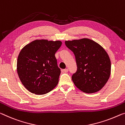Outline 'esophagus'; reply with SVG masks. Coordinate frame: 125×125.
<instances>
[{
    "label": "esophagus",
    "mask_w": 125,
    "mask_h": 125,
    "mask_svg": "<svg viewBox=\"0 0 125 125\" xmlns=\"http://www.w3.org/2000/svg\"><path fill=\"white\" fill-rule=\"evenodd\" d=\"M63 72H65V73L68 72V69H67V68L64 69V70H63Z\"/></svg>",
    "instance_id": "1"
}]
</instances>
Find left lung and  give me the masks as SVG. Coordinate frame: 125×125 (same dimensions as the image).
Instances as JSON below:
<instances>
[{
	"label": "left lung",
	"instance_id": "1",
	"mask_svg": "<svg viewBox=\"0 0 125 125\" xmlns=\"http://www.w3.org/2000/svg\"><path fill=\"white\" fill-rule=\"evenodd\" d=\"M75 55L77 66L72 80L77 88L92 94L104 87L110 78L111 61L102 47L88 38L65 41Z\"/></svg>",
	"mask_w": 125,
	"mask_h": 125
}]
</instances>
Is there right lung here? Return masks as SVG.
<instances>
[{"mask_svg": "<svg viewBox=\"0 0 125 125\" xmlns=\"http://www.w3.org/2000/svg\"><path fill=\"white\" fill-rule=\"evenodd\" d=\"M59 41L35 40L24 47L17 60V72L23 86L35 94H44L58 84L61 70L55 53Z\"/></svg>", "mask_w": 125, "mask_h": 125, "instance_id": "right-lung-1", "label": "right lung"}]
</instances>
